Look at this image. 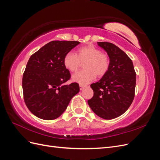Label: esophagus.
Here are the masks:
<instances>
[{
    "label": "esophagus",
    "mask_w": 160,
    "mask_h": 160,
    "mask_svg": "<svg viewBox=\"0 0 160 160\" xmlns=\"http://www.w3.org/2000/svg\"><path fill=\"white\" fill-rule=\"evenodd\" d=\"M85 85L80 84V85H79V89H80V90H82V89H83L85 88Z\"/></svg>",
    "instance_id": "obj_1"
}]
</instances>
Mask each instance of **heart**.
<instances>
[{"instance_id": "heart-1", "label": "heart", "mask_w": 160, "mask_h": 160, "mask_svg": "<svg viewBox=\"0 0 160 160\" xmlns=\"http://www.w3.org/2000/svg\"><path fill=\"white\" fill-rule=\"evenodd\" d=\"M84 64L85 70L77 72L72 76V80L80 84L89 83L96 76L105 75L109 69L110 61L108 55L92 45L79 47L75 52H67L63 58L65 68L71 72H76Z\"/></svg>"}]
</instances>
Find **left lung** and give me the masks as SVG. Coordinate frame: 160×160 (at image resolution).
<instances>
[{
  "instance_id": "1",
  "label": "left lung",
  "mask_w": 160,
  "mask_h": 160,
  "mask_svg": "<svg viewBox=\"0 0 160 160\" xmlns=\"http://www.w3.org/2000/svg\"><path fill=\"white\" fill-rule=\"evenodd\" d=\"M108 52L109 69L98 82L91 85L93 96L88 104L93 112L105 119L122 115L132 103L136 73L132 59L113 43L98 42Z\"/></svg>"
}]
</instances>
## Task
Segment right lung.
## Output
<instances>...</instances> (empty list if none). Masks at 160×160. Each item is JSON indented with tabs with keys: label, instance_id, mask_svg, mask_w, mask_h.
<instances>
[{
	"label": "right lung",
	"instance_id": "right-lung-1",
	"mask_svg": "<svg viewBox=\"0 0 160 160\" xmlns=\"http://www.w3.org/2000/svg\"><path fill=\"white\" fill-rule=\"evenodd\" d=\"M79 41H52L32 54L22 76L24 101L37 118L57 119L64 112L72 97L79 91L77 83L65 85L71 78L63 64L64 56Z\"/></svg>",
	"mask_w": 160,
	"mask_h": 160
}]
</instances>
